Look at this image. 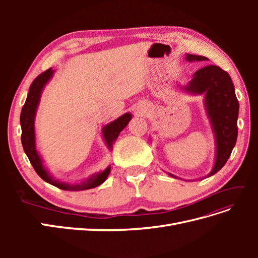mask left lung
Wrapping results in <instances>:
<instances>
[{
    "label": "left lung",
    "mask_w": 258,
    "mask_h": 258,
    "mask_svg": "<svg viewBox=\"0 0 258 258\" xmlns=\"http://www.w3.org/2000/svg\"><path fill=\"white\" fill-rule=\"evenodd\" d=\"M185 59L189 62L208 60L207 57L189 53H186ZM184 90L194 95H205V107L216 143L215 162L209 177L225 166L237 142L239 102L235 87L227 72L217 66H207L194 73Z\"/></svg>",
    "instance_id": "8db88e82"
}]
</instances>
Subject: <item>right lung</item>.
<instances>
[{"label":"right lung","mask_w":258,"mask_h":258,"mask_svg":"<svg viewBox=\"0 0 258 258\" xmlns=\"http://www.w3.org/2000/svg\"><path fill=\"white\" fill-rule=\"evenodd\" d=\"M53 70L50 68L46 70L45 72L38 75L36 79L31 84L29 88V93L26 100L25 105L22 106L21 114H20V124H21V143L23 151L27 154L28 158L31 162V165L34 168L35 172L43 178L45 182H47L53 186L58 187L60 189L63 190H85L95 188V187L102 184L106 177L111 172V167H107L104 171L97 174H92L88 179L77 184H69V183H62L54 179L49 173L48 171L45 169L43 165V160L38 155L35 146V130H34V119L36 114V108L40 103L41 93L44 88V86L47 84V82L51 79L53 74ZM132 116L130 113L123 114L122 116L118 117L114 121L107 123L106 126L102 129V135L104 138V141L108 147V150H113V144L118 138L120 131L127 126Z\"/></svg>","instance_id":"add662e5"}]
</instances>
